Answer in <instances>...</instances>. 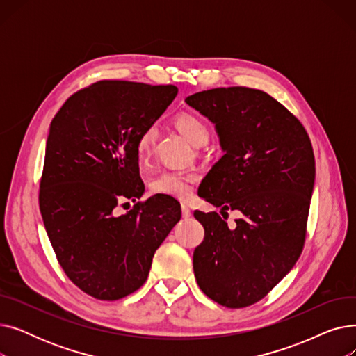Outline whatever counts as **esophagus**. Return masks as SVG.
I'll use <instances>...</instances> for the list:
<instances>
[{"label": "esophagus", "mask_w": 356, "mask_h": 356, "mask_svg": "<svg viewBox=\"0 0 356 356\" xmlns=\"http://www.w3.org/2000/svg\"><path fill=\"white\" fill-rule=\"evenodd\" d=\"M191 215H192V211L186 207V204H181V216L184 219H188V218H191Z\"/></svg>", "instance_id": "obj_1"}]
</instances>
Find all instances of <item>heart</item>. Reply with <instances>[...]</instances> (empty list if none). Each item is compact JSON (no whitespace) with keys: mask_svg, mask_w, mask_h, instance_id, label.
<instances>
[{"mask_svg":"<svg viewBox=\"0 0 356 356\" xmlns=\"http://www.w3.org/2000/svg\"><path fill=\"white\" fill-rule=\"evenodd\" d=\"M175 125L180 131V134L195 147H202L209 141L211 133L208 125L199 117L191 114V112H181V114L176 115ZM156 140V125H148L143 129V133L138 136L137 140V154L140 161H144L152 156ZM196 181L197 175L195 172L165 170L149 180V191L154 195L186 200L191 197Z\"/></svg>","mask_w":356,"mask_h":356,"instance_id":"heart-1","label":"heart"}]
</instances>
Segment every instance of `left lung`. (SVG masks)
Wrapping results in <instances>:
<instances>
[{"mask_svg": "<svg viewBox=\"0 0 356 356\" xmlns=\"http://www.w3.org/2000/svg\"><path fill=\"white\" fill-rule=\"evenodd\" d=\"M184 101L215 124L225 153L199 196L222 216L242 213L231 229L216 212L195 211L204 228L193 252L196 282L213 302L247 307L282 282L303 251L314 184L312 143L302 122L259 89L215 88Z\"/></svg>", "mask_w": 356, "mask_h": 356, "instance_id": "obj_1", "label": "left lung"}]
</instances>
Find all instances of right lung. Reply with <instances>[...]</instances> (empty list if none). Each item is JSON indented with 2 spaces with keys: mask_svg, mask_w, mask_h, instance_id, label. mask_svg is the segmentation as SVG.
I'll return each mask as SVG.
<instances>
[{
  "mask_svg": "<svg viewBox=\"0 0 356 356\" xmlns=\"http://www.w3.org/2000/svg\"><path fill=\"white\" fill-rule=\"evenodd\" d=\"M177 95L175 85L99 81L78 90L50 124L39 203L44 228L66 275L98 300L138 290L156 250L180 220L170 196L144 193L137 140Z\"/></svg>",
  "mask_w": 356,
  "mask_h": 356,
  "instance_id": "right-lung-1",
  "label": "right lung"
}]
</instances>
